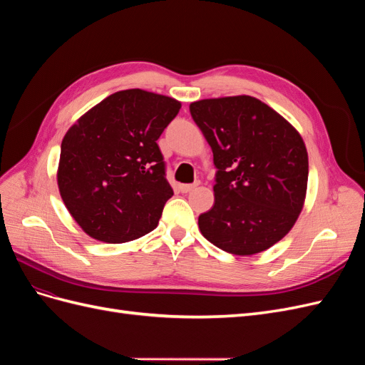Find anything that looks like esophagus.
<instances>
[{
    "label": "esophagus",
    "instance_id": "esophagus-1",
    "mask_svg": "<svg viewBox=\"0 0 365 365\" xmlns=\"http://www.w3.org/2000/svg\"><path fill=\"white\" fill-rule=\"evenodd\" d=\"M197 185H200V182H195V184H181V192L182 193H189V192H193L195 189H197Z\"/></svg>",
    "mask_w": 365,
    "mask_h": 365
}]
</instances>
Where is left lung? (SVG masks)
Here are the masks:
<instances>
[{"label": "left lung", "instance_id": "left-lung-1", "mask_svg": "<svg viewBox=\"0 0 365 365\" xmlns=\"http://www.w3.org/2000/svg\"><path fill=\"white\" fill-rule=\"evenodd\" d=\"M190 114L217 169L215 205L197 219L202 236L236 256L267 251L304 205L309 161L300 132L251 96L192 102Z\"/></svg>", "mask_w": 365, "mask_h": 365}]
</instances>
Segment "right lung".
Instances as JSON below:
<instances>
[{"label":"right lung","instance_id":"obj_1","mask_svg":"<svg viewBox=\"0 0 365 365\" xmlns=\"http://www.w3.org/2000/svg\"><path fill=\"white\" fill-rule=\"evenodd\" d=\"M180 109L172 97L134 88L108 96L67 130L58 187L88 236L123 244L158 225L173 190L157 140Z\"/></svg>","mask_w":365,"mask_h":365}]
</instances>
